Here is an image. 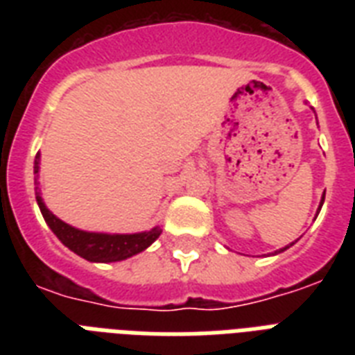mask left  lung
<instances>
[{"mask_svg": "<svg viewBox=\"0 0 355 355\" xmlns=\"http://www.w3.org/2000/svg\"><path fill=\"white\" fill-rule=\"evenodd\" d=\"M322 202H324V195H322V200H320L319 210H320V208H322ZM286 248H289V247H286ZM286 248H280V250H278V252H284V250H286Z\"/></svg>", "mask_w": 355, "mask_h": 355, "instance_id": "obj_1", "label": "left lung"}]
</instances>
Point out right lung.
<instances>
[{"mask_svg":"<svg viewBox=\"0 0 355 355\" xmlns=\"http://www.w3.org/2000/svg\"><path fill=\"white\" fill-rule=\"evenodd\" d=\"M38 169H40V155L35 158V175L38 177ZM36 184V202L40 206V211L44 219H46L47 227L51 228L53 234L60 239V241L79 254L80 258L88 259V261H101V263H110V261H121L127 259L134 254L141 252L149 247L150 243L156 241L158 236L162 234L160 227H155L149 232L139 234H99V232H85L79 228L69 227L68 223L60 221L57 216H53L51 211L47 210L40 195L38 188V180Z\"/></svg>","mask_w":355,"mask_h":355,"instance_id":"obj_1","label":"right lung"}]
</instances>
